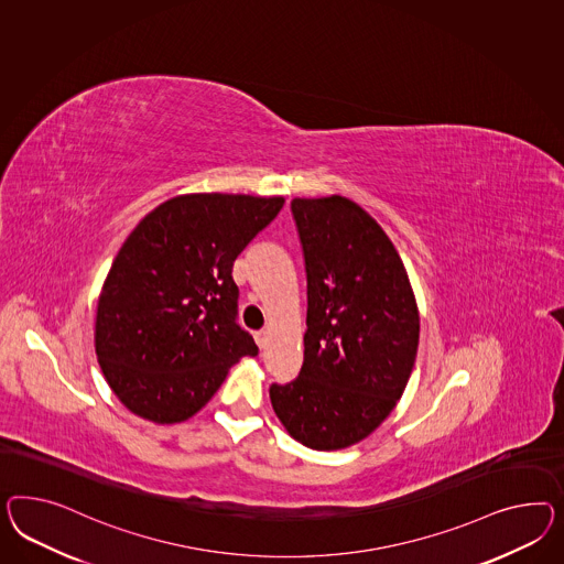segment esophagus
<instances>
[{"mask_svg":"<svg viewBox=\"0 0 564 564\" xmlns=\"http://www.w3.org/2000/svg\"><path fill=\"white\" fill-rule=\"evenodd\" d=\"M254 338H257L260 349H264V347H267V340H269V333H267V330H259V333H254Z\"/></svg>","mask_w":564,"mask_h":564,"instance_id":"1","label":"esophagus"}]
</instances>
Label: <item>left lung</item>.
<instances>
[{"label":"left lung","mask_w":564,"mask_h":564,"mask_svg":"<svg viewBox=\"0 0 564 564\" xmlns=\"http://www.w3.org/2000/svg\"><path fill=\"white\" fill-rule=\"evenodd\" d=\"M304 246V366L269 394L295 442L336 452L394 411L419 349V307L392 240L355 200L293 198Z\"/></svg>","instance_id":"1"}]
</instances>
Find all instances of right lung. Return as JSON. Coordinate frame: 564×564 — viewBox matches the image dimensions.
<instances>
[{
	"instance_id": "1",
	"label": "right lung",
	"mask_w": 564,
	"mask_h": 564,
	"mask_svg": "<svg viewBox=\"0 0 564 564\" xmlns=\"http://www.w3.org/2000/svg\"><path fill=\"white\" fill-rule=\"evenodd\" d=\"M285 198L191 193L145 215L98 295L94 347L127 411L158 425L195 416L229 367L257 355L236 324L231 267Z\"/></svg>"
}]
</instances>
